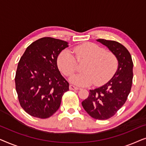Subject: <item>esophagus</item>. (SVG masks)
Listing matches in <instances>:
<instances>
[{
	"instance_id": "1",
	"label": "esophagus",
	"mask_w": 146,
	"mask_h": 146,
	"mask_svg": "<svg viewBox=\"0 0 146 146\" xmlns=\"http://www.w3.org/2000/svg\"><path fill=\"white\" fill-rule=\"evenodd\" d=\"M69 88H70V90H79L78 88L76 87L73 85H70Z\"/></svg>"
}]
</instances>
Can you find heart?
Here are the masks:
<instances>
[{
  "label": "heart",
  "instance_id": "b5f03b06",
  "mask_svg": "<svg viewBox=\"0 0 146 146\" xmlns=\"http://www.w3.org/2000/svg\"><path fill=\"white\" fill-rule=\"evenodd\" d=\"M75 56L69 50H64L57 59L60 70L66 76H70L76 70L78 61L86 60L82 67V72L70 78V81L78 86L91 84L100 86L111 78L116 71L118 62L114 54L96 44L87 42L76 46L72 49ZM76 58H75V57Z\"/></svg>",
  "mask_w": 146,
  "mask_h": 146
}]
</instances>
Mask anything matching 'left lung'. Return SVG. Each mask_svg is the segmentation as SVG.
Wrapping results in <instances>:
<instances>
[{"instance_id":"8db88e82","label":"left lung","mask_w":146,"mask_h":146,"mask_svg":"<svg viewBox=\"0 0 146 146\" xmlns=\"http://www.w3.org/2000/svg\"><path fill=\"white\" fill-rule=\"evenodd\" d=\"M114 54L118 62L113 77L102 86L90 90L88 97L82 105L93 118L107 119L122 107L130 92L133 79V62L126 48L113 40L98 39Z\"/></svg>"}]
</instances>
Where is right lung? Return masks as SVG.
I'll return each mask as SVG.
<instances>
[{"mask_svg":"<svg viewBox=\"0 0 146 146\" xmlns=\"http://www.w3.org/2000/svg\"><path fill=\"white\" fill-rule=\"evenodd\" d=\"M67 42L50 37L36 40L26 49L18 64L16 90L21 107L32 116L45 119L59 109L69 84L57 66Z\"/></svg>","mask_w":146,"mask_h":146,"instance_id":"obj_1","label":"right lung"}]
</instances>
